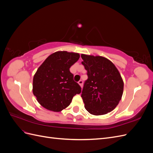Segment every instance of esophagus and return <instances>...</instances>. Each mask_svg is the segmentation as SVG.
<instances>
[{
    "mask_svg": "<svg viewBox=\"0 0 153 153\" xmlns=\"http://www.w3.org/2000/svg\"><path fill=\"white\" fill-rule=\"evenodd\" d=\"M78 84H79L81 87H82V85H83V80H79V81L78 82Z\"/></svg>",
    "mask_w": 153,
    "mask_h": 153,
    "instance_id": "esophagus-1",
    "label": "esophagus"
}]
</instances>
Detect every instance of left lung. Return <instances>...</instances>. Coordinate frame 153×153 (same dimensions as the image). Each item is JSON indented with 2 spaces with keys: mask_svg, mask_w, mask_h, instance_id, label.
Here are the masks:
<instances>
[{
  "mask_svg": "<svg viewBox=\"0 0 153 153\" xmlns=\"http://www.w3.org/2000/svg\"><path fill=\"white\" fill-rule=\"evenodd\" d=\"M87 71L81 97L90 114L100 115L112 111L121 100L124 83L114 64L101 56L81 55Z\"/></svg>",
  "mask_w": 153,
  "mask_h": 153,
  "instance_id": "left-lung-1",
  "label": "left lung"
}]
</instances>
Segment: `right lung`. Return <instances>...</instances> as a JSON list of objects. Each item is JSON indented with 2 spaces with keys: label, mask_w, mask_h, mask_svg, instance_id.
<instances>
[{
  "label": "right lung",
  "mask_w": 153,
  "mask_h": 153,
  "mask_svg": "<svg viewBox=\"0 0 153 153\" xmlns=\"http://www.w3.org/2000/svg\"><path fill=\"white\" fill-rule=\"evenodd\" d=\"M80 55L66 51L50 55L38 69L33 78V94L43 107L59 112L71 103L81 87L73 80L69 68Z\"/></svg>",
  "instance_id": "right-lung-1"
}]
</instances>
